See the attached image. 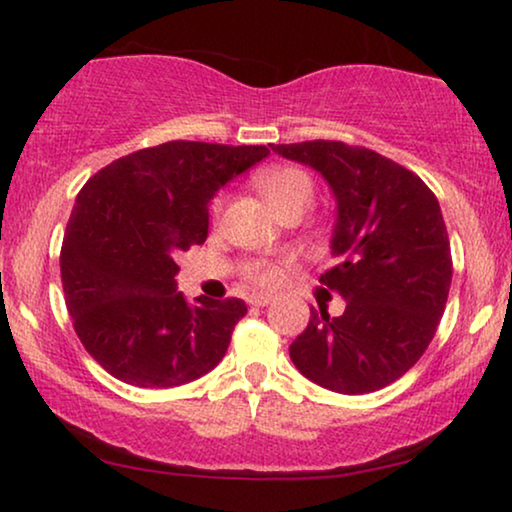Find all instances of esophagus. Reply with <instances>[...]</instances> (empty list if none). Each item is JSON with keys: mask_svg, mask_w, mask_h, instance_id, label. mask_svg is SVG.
Wrapping results in <instances>:
<instances>
[{"mask_svg": "<svg viewBox=\"0 0 512 512\" xmlns=\"http://www.w3.org/2000/svg\"><path fill=\"white\" fill-rule=\"evenodd\" d=\"M270 303H272L270 296H249V305L251 307H265V305H270Z\"/></svg>", "mask_w": 512, "mask_h": 512, "instance_id": "1", "label": "esophagus"}]
</instances>
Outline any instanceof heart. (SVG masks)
<instances>
[{
	"label": "heart",
	"instance_id": "b5f03b06",
	"mask_svg": "<svg viewBox=\"0 0 512 512\" xmlns=\"http://www.w3.org/2000/svg\"><path fill=\"white\" fill-rule=\"evenodd\" d=\"M256 186L279 216L296 212V209L305 212L314 198L312 177L305 170H300V167H293V165H279L261 172L256 177ZM221 207H223V198H216L212 207L214 214H219ZM244 279H247L249 284L258 286V289H272V286L282 282V265L268 263V261H254L244 268Z\"/></svg>",
	"mask_w": 512,
	"mask_h": 512
}]
</instances>
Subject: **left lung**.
I'll return each mask as SVG.
<instances>
[{"label":"left lung","instance_id":"1","mask_svg":"<svg viewBox=\"0 0 512 512\" xmlns=\"http://www.w3.org/2000/svg\"><path fill=\"white\" fill-rule=\"evenodd\" d=\"M272 151L317 170L338 205L331 240L338 261L319 282L347 307L340 317L312 307L289 347L293 366L338 394L387 387L426 352L450 293V237L436 195L366 146L314 139Z\"/></svg>","mask_w":512,"mask_h":512}]
</instances>
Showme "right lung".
I'll return each instance as SVG.
<instances>
[{
  "mask_svg": "<svg viewBox=\"0 0 512 512\" xmlns=\"http://www.w3.org/2000/svg\"><path fill=\"white\" fill-rule=\"evenodd\" d=\"M268 153L177 139L114 160L76 195L60 251L65 303L86 352L116 380L181 387L226 356L247 305L186 303L174 254L207 240L209 200Z\"/></svg>",
  "mask_w": 512,
  "mask_h": 512,
  "instance_id": "obj_1",
  "label": "right lung"
}]
</instances>
